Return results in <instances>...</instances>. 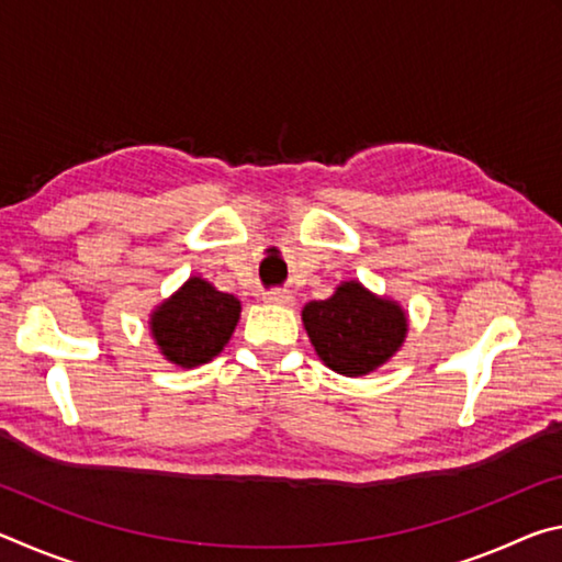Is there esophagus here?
Wrapping results in <instances>:
<instances>
[{"label":"esophagus","mask_w":562,"mask_h":562,"mask_svg":"<svg viewBox=\"0 0 562 562\" xmlns=\"http://www.w3.org/2000/svg\"><path fill=\"white\" fill-rule=\"evenodd\" d=\"M265 302H270V304H284V307H288V304H292V302H294V297H292V292H290V290L274 288V290H268V292H265Z\"/></svg>","instance_id":"1"}]
</instances>
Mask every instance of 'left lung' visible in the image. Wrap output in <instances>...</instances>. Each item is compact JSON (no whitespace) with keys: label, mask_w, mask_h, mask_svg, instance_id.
I'll return each mask as SVG.
<instances>
[{"label":"left lung","mask_w":562,"mask_h":562,"mask_svg":"<svg viewBox=\"0 0 562 562\" xmlns=\"http://www.w3.org/2000/svg\"><path fill=\"white\" fill-rule=\"evenodd\" d=\"M302 322L319 359L347 376L382 367L406 335L404 312L359 282H345L329 300L304 304Z\"/></svg>","instance_id":"1"}]
</instances>
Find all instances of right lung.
Wrapping results in <instances>:
<instances>
[{
	"label": "right lung",
	"instance_id": "add662e5",
	"mask_svg": "<svg viewBox=\"0 0 562 562\" xmlns=\"http://www.w3.org/2000/svg\"><path fill=\"white\" fill-rule=\"evenodd\" d=\"M237 319V297L217 292L201 278H190L180 292L154 312L150 329L166 359L180 367H198L227 345Z\"/></svg>",
	"mask_w": 562,
	"mask_h": 562
}]
</instances>
